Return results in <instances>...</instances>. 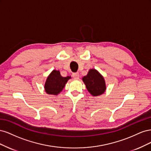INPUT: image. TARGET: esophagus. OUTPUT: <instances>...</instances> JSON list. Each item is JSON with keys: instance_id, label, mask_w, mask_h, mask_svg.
Masks as SVG:
<instances>
[{"instance_id": "esophagus-1", "label": "esophagus", "mask_w": 151, "mask_h": 151, "mask_svg": "<svg viewBox=\"0 0 151 151\" xmlns=\"http://www.w3.org/2000/svg\"><path fill=\"white\" fill-rule=\"evenodd\" d=\"M73 77L74 79H79V74L78 72H75L73 74Z\"/></svg>"}]
</instances>
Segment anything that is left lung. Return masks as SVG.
<instances>
[{
	"instance_id": "1",
	"label": "left lung",
	"mask_w": 151,
	"mask_h": 151,
	"mask_svg": "<svg viewBox=\"0 0 151 151\" xmlns=\"http://www.w3.org/2000/svg\"><path fill=\"white\" fill-rule=\"evenodd\" d=\"M86 88L94 96L102 94L106 90L104 78L95 69H91L87 76L83 78Z\"/></svg>"
}]
</instances>
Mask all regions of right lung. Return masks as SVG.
Masks as SVG:
<instances>
[{"instance_id":"right-lung-1","label":"right lung","mask_w":151,"mask_h":151,"mask_svg":"<svg viewBox=\"0 0 151 151\" xmlns=\"http://www.w3.org/2000/svg\"><path fill=\"white\" fill-rule=\"evenodd\" d=\"M69 79L70 76L62 77L58 70H53L45 83V91L49 94L57 95L62 91Z\"/></svg>"}]
</instances>
